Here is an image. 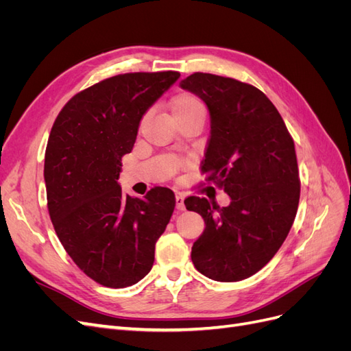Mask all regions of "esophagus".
I'll return each mask as SVG.
<instances>
[{"label":"esophagus","instance_id":"34e87169","mask_svg":"<svg viewBox=\"0 0 351 351\" xmlns=\"http://www.w3.org/2000/svg\"><path fill=\"white\" fill-rule=\"evenodd\" d=\"M176 208L178 210H184L186 205H184V196L182 193H177L176 195Z\"/></svg>","mask_w":351,"mask_h":351}]
</instances>
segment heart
Here are the masks:
<instances>
[{
    "instance_id": "heart-1",
    "label": "heart",
    "mask_w": 351,
    "mask_h": 351,
    "mask_svg": "<svg viewBox=\"0 0 351 351\" xmlns=\"http://www.w3.org/2000/svg\"><path fill=\"white\" fill-rule=\"evenodd\" d=\"M171 110L174 115H180V114H189V112H199L204 111V104L200 102V99H197L193 95L189 93H182L173 101Z\"/></svg>"
}]
</instances>
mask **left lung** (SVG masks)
<instances>
[{"label":"left lung","instance_id":"left-lung-1","mask_svg":"<svg viewBox=\"0 0 351 351\" xmlns=\"http://www.w3.org/2000/svg\"><path fill=\"white\" fill-rule=\"evenodd\" d=\"M180 86L206 104L210 137L202 173L231 200L222 208L205 197L184 200L205 221L192 261L210 280L241 281L274 258L293 226L300 197L294 142L278 110L252 84L195 73Z\"/></svg>","mask_w":351,"mask_h":351}]
</instances>
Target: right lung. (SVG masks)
I'll return each mask as SVG.
<instances>
[{
	"instance_id": "right-lung-1",
	"label": "right lung",
	"mask_w": 351,
	"mask_h": 351,
	"mask_svg": "<svg viewBox=\"0 0 351 351\" xmlns=\"http://www.w3.org/2000/svg\"><path fill=\"white\" fill-rule=\"evenodd\" d=\"M178 77L158 71L105 79L74 95L51 129L44 178L52 226L74 263L101 285L124 289L149 274L173 215L169 189L139 199L124 196L117 180L142 117Z\"/></svg>"
}]
</instances>
